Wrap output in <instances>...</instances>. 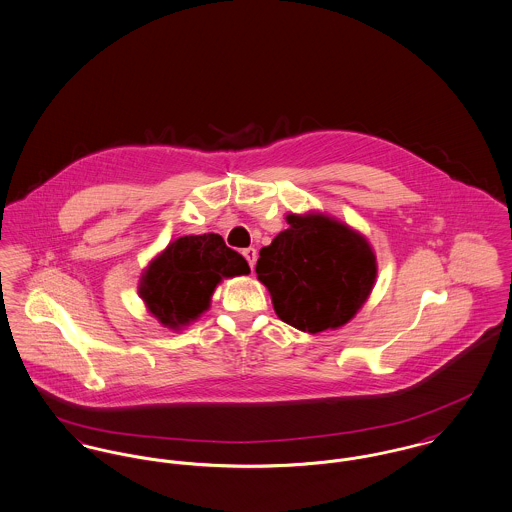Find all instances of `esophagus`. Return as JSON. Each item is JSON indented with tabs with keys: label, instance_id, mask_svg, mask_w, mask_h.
<instances>
[{
	"label": "esophagus",
	"instance_id": "obj_1",
	"mask_svg": "<svg viewBox=\"0 0 512 512\" xmlns=\"http://www.w3.org/2000/svg\"><path fill=\"white\" fill-rule=\"evenodd\" d=\"M243 257L247 259L249 267L253 269V267H255V261H257V249H253V247H247V249H243Z\"/></svg>",
	"mask_w": 512,
	"mask_h": 512
}]
</instances>
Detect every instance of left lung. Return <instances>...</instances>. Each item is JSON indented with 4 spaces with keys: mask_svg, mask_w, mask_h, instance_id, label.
<instances>
[{
    "mask_svg": "<svg viewBox=\"0 0 512 512\" xmlns=\"http://www.w3.org/2000/svg\"><path fill=\"white\" fill-rule=\"evenodd\" d=\"M290 228L259 251L257 276L284 323L319 333L345 325L376 280L368 241L323 214L288 218Z\"/></svg>",
    "mask_w": 512,
    "mask_h": 512,
    "instance_id": "1",
    "label": "left lung"
}]
</instances>
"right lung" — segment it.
Segmentation results:
<instances>
[{"instance_id": "1", "label": "right lung", "mask_w": 512, "mask_h": 512, "mask_svg": "<svg viewBox=\"0 0 512 512\" xmlns=\"http://www.w3.org/2000/svg\"><path fill=\"white\" fill-rule=\"evenodd\" d=\"M247 273V261L222 236L179 237L146 269L138 292L163 325L179 329L210 306L222 278Z\"/></svg>"}]
</instances>
